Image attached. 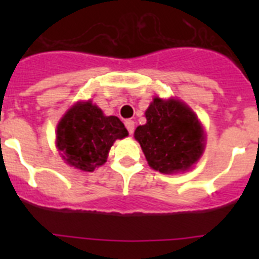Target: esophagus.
Returning a JSON list of instances; mask_svg holds the SVG:
<instances>
[{
    "label": "esophagus",
    "mask_w": 259,
    "mask_h": 259,
    "mask_svg": "<svg viewBox=\"0 0 259 259\" xmlns=\"http://www.w3.org/2000/svg\"><path fill=\"white\" fill-rule=\"evenodd\" d=\"M124 124H125V128H127L128 134H130V135L134 134V131H135V122H134V120L128 119V120H125Z\"/></svg>",
    "instance_id": "esophagus-1"
}]
</instances>
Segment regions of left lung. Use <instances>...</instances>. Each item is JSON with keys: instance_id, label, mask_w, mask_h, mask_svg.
Instances as JSON below:
<instances>
[{"instance_id": "left-lung-1", "label": "left lung", "mask_w": 259, "mask_h": 259, "mask_svg": "<svg viewBox=\"0 0 259 259\" xmlns=\"http://www.w3.org/2000/svg\"><path fill=\"white\" fill-rule=\"evenodd\" d=\"M146 124L139 125L135 139L146 161L163 174L191 168L203 152V130L194 113L176 100L155 97L145 113Z\"/></svg>"}]
</instances>
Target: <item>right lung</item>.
I'll use <instances>...</instances> for the list:
<instances>
[{
  "label": "right lung",
  "mask_w": 259,
  "mask_h": 259,
  "mask_svg": "<svg viewBox=\"0 0 259 259\" xmlns=\"http://www.w3.org/2000/svg\"><path fill=\"white\" fill-rule=\"evenodd\" d=\"M127 135L120 119L105 116L92 102H80L61 119L57 146L68 164L91 172L106 162L114 141Z\"/></svg>",
  "instance_id": "add662e5"
}]
</instances>
